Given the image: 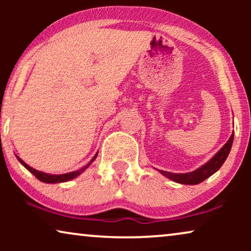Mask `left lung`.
Returning <instances> with one entry per match:
<instances>
[{
	"label": "left lung",
	"instance_id": "1",
	"mask_svg": "<svg viewBox=\"0 0 251 251\" xmlns=\"http://www.w3.org/2000/svg\"><path fill=\"white\" fill-rule=\"evenodd\" d=\"M233 139H234V133H232L225 145L223 146L222 149L208 161V162H205L203 166L198 168V169H195L194 171H191V173L175 174V173H169V171L159 170V169H157V171H159L161 175H163V176L169 178L170 180L176 181V183L184 184V185L200 184L201 181H203L207 179V178L212 176V175H214L216 171H218L219 168L223 166V163H224L225 160L227 159L229 151L232 149Z\"/></svg>",
	"mask_w": 251,
	"mask_h": 251
}]
</instances>
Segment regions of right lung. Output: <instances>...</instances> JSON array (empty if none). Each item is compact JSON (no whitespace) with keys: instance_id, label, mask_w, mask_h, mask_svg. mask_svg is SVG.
<instances>
[{"instance_id":"add662e5","label":"right lung","mask_w":251,"mask_h":251,"mask_svg":"<svg viewBox=\"0 0 251 251\" xmlns=\"http://www.w3.org/2000/svg\"><path fill=\"white\" fill-rule=\"evenodd\" d=\"M98 155V152L95 154V156L92 157V159L90 160V162H89L87 166H84L83 168H81V169L78 170H75V171H71V173H67V174H61V175H52V174H47V173H43V171H39L36 169H34V168H32L30 166H28V164L24 162V161L20 159L19 156H17V159H18V161L20 163L23 164L24 167L26 168L27 170L29 171V173H32L34 176H35L37 179L43 181V183H48V184H57V183H64V181H68L71 179H74V178H76L77 176H80V175L83 173V171L87 169V168L90 166V164L94 162V161L96 160V157H97Z\"/></svg>"}]
</instances>
